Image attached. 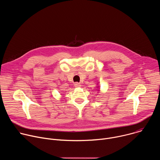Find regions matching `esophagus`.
Masks as SVG:
<instances>
[{
    "label": "esophagus",
    "instance_id": "34e87169",
    "mask_svg": "<svg viewBox=\"0 0 160 160\" xmlns=\"http://www.w3.org/2000/svg\"><path fill=\"white\" fill-rule=\"evenodd\" d=\"M74 85H75V87H79L81 86V84L80 83H78V82H76V83H75Z\"/></svg>",
    "mask_w": 160,
    "mask_h": 160
}]
</instances>
